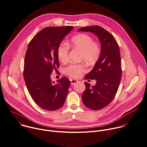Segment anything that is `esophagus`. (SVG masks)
Segmentation results:
<instances>
[{
  "label": "esophagus",
  "instance_id": "1",
  "mask_svg": "<svg viewBox=\"0 0 147 147\" xmlns=\"http://www.w3.org/2000/svg\"><path fill=\"white\" fill-rule=\"evenodd\" d=\"M78 82L77 80H74V79H70V83L71 85H74L75 84H76Z\"/></svg>",
  "mask_w": 147,
  "mask_h": 147
}]
</instances>
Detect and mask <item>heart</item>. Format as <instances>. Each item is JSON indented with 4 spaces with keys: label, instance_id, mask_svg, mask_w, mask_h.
Here are the masks:
<instances>
[{
    "label": "heart",
    "instance_id": "obj_1",
    "mask_svg": "<svg viewBox=\"0 0 147 147\" xmlns=\"http://www.w3.org/2000/svg\"><path fill=\"white\" fill-rule=\"evenodd\" d=\"M67 45L73 48L81 51L80 60L92 65L95 63L101 54L100 45L93 41V38L88 34L81 33L73 37ZM69 47L63 43L61 44L57 50L58 59L64 63L67 61ZM65 74L73 78L78 77L81 74L86 71V66L83 63L70 64L63 69Z\"/></svg>",
    "mask_w": 147,
    "mask_h": 147
}]
</instances>
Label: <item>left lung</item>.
<instances>
[{
  "instance_id": "obj_1",
  "label": "left lung",
  "mask_w": 147,
  "mask_h": 147,
  "mask_svg": "<svg viewBox=\"0 0 147 147\" xmlns=\"http://www.w3.org/2000/svg\"><path fill=\"white\" fill-rule=\"evenodd\" d=\"M78 31L94 33L101 42L100 57L91 71L85 76L86 80H96V84L90 86L85 82L86 89L82 96L86 107L99 110L113 101L119 88L122 76L119 45L114 37L100 26L82 27Z\"/></svg>"
}]
</instances>
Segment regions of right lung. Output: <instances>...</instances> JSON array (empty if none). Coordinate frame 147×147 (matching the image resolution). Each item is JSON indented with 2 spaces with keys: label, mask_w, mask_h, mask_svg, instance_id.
<instances>
[{
  "label": "right lung",
  "mask_w": 147,
  "mask_h": 147,
  "mask_svg": "<svg viewBox=\"0 0 147 147\" xmlns=\"http://www.w3.org/2000/svg\"><path fill=\"white\" fill-rule=\"evenodd\" d=\"M73 26L47 27L38 32L29 43L24 67V78L34 102L41 109L55 111L66 100L70 80L62 77L52 82L51 74L58 69L57 50Z\"/></svg>",
  "instance_id": "obj_1"
}]
</instances>
